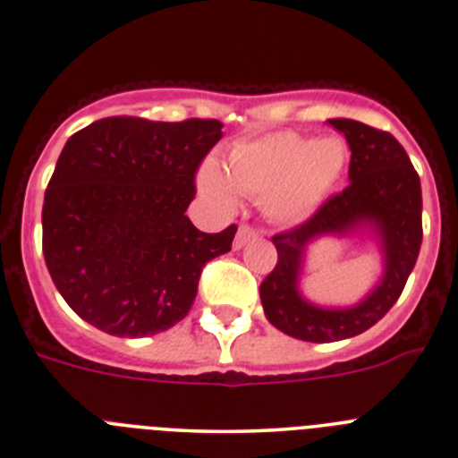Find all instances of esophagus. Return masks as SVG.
Segmentation results:
<instances>
[{"instance_id":"esophagus-1","label":"esophagus","mask_w":458,"mask_h":458,"mask_svg":"<svg viewBox=\"0 0 458 458\" xmlns=\"http://www.w3.org/2000/svg\"><path fill=\"white\" fill-rule=\"evenodd\" d=\"M257 235H259V231L250 229L249 225H242V227L238 229V233H235V238H233V249H235V250L244 249V246L249 244L250 240H255Z\"/></svg>"}]
</instances>
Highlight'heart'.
<instances>
[{
    "label": "heart",
    "instance_id": "heart-1",
    "mask_svg": "<svg viewBox=\"0 0 458 458\" xmlns=\"http://www.w3.org/2000/svg\"><path fill=\"white\" fill-rule=\"evenodd\" d=\"M348 164L342 138H311L298 131H270L238 142L225 171L208 160L199 188L223 209H235L240 195L261 199L266 214L284 225H302L318 214L340 183Z\"/></svg>",
    "mask_w": 458,
    "mask_h": 458
}]
</instances>
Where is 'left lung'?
I'll return each instance as SVG.
<instances>
[{
  "label": "left lung",
  "mask_w": 458,
  "mask_h": 458,
  "mask_svg": "<svg viewBox=\"0 0 458 458\" xmlns=\"http://www.w3.org/2000/svg\"><path fill=\"white\" fill-rule=\"evenodd\" d=\"M351 147V186L301 227L272 238L275 270L259 287L272 327L302 342L325 344L359 335L394 307L422 246V186L407 151L392 133L352 118H328ZM325 237L372 242L382 253L377 285L354 306H318L300 290L306 253Z\"/></svg>",
  "instance_id": "left-lung-1"
}]
</instances>
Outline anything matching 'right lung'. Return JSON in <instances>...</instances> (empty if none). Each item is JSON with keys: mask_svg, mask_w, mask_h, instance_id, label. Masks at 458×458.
<instances>
[{"mask_svg": "<svg viewBox=\"0 0 458 458\" xmlns=\"http://www.w3.org/2000/svg\"><path fill=\"white\" fill-rule=\"evenodd\" d=\"M223 123L112 116L66 140L43 203V255L81 320L116 337L166 331L188 316L203 266L238 227L190 223L194 173Z\"/></svg>", "mask_w": 458, "mask_h": 458, "instance_id": "1", "label": "right lung"}]
</instances>
